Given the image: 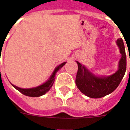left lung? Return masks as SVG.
<instances>
[{"label":"left lung","mask_w":130,"mask_h":130,"mask_svg":"<svg viewBox=\"0 0 130 130\" xmlns=\"http://www.w3.org/2000/svg\"><path fill=\"white\" fill-rule=\"evenodd\" d=\"M117 43L122 57L119 62V70L112 75L107 77H96L77 62L78 70L75 83L79 90L86 96L92 98L104 97L114 91L121 82L126 70V55L122 39H118Z\"/></svg>","instance_id":"8db88e82"}]
</instances>
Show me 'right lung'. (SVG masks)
I'll list each match as a JSON object with an SVG mask.
<instances>
[{
  "label": "right lung",
  "mask_w": 130,
  "mask_h": 130,
  "mask_svg": "<svg viewBox=\"0 0 130 130\" xmlns=\"http://www.w3.org/2000/svg\"><path fill=\"white\" fill-rule=\"evenodd\" d=\"M66 62H65L62 63L61 64H60L59 66H57L56 68H55V71L53 73L52 75L51 76V77L49 78V79L47 81L43 83L42 85L39 86V87H35V88H21L19 87H16V86L12 85L13 87L15 88H16L17 90H19L20 92H21L23 94L25 95V96H30V97H38V96H42V95L45 94V93L47 91H49V89L51 88V87H52L54 83V81H55V75H56V73L61 68L64 64H66Z\"/></svg>",
  "instance_id": "right-lung-1"
}]
</instances>
